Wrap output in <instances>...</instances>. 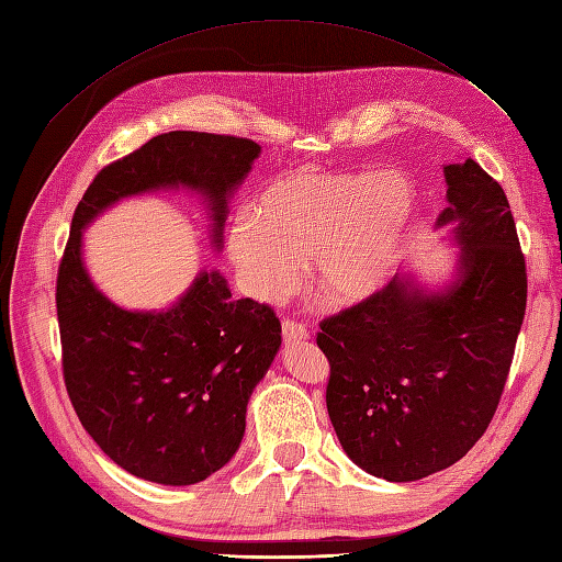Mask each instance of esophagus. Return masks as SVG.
<instances>
[{
	"label": "esophagus",
	"mask_w": 562,
	"mask_h": 562,
	"mask_svg": "<svg viewBox=\"0 0 562 562\" xmlns=\"http://www.w3.org/2000/svg\"><path fill=\"white\" fill-rule=\"evenodd\" d=\"M283 340L289 346H295V344H303V340L310 338V331L305 328V324H300L295 319H283Z\"/></svg>",
	"instance_id": "esophagus-1"
}]
</instances>
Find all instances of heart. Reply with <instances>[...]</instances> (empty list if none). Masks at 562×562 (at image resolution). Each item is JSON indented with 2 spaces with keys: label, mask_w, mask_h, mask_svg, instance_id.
Returning a JSON list of instances; mask_svg holds the SVG:
<instances>
[{
  "label": "heart",
  "mask_w": 562,
  "mask_h": 562,
  "mask_svg": "<svg viewBox=\"0 0 562 562\" xmlns=\"http://www.w3.org/2000/svg\"><path fill=\"white\" fill-rule=\"evenodd\" d=\"M417 212L403 171H297L271 181L228 231L243 289L277 300L307 259L314 289L331 305H355L389 283Z\"/></svg>",
  "instance_id": "1"
}]
</instances>
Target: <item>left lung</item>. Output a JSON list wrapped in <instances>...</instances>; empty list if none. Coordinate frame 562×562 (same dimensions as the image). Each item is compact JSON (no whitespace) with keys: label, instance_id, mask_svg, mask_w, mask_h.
I'll list each match as a JSON object with an SVG mask.
<instances>
[{"label":"left lung","instance_id":"8db88e82","mask_svg":"<svg viewBox=\"0 0 562 562\" xmlns=\"http://www.w3.org/2000/svg\"><path fill=\"white\" fill-rule=\"evenodd\" d=\"M456 281L429 291L393 277L324 319L326 409L348 458L389 482L441 472L482 439L527 310V267L503 188L474 159L446 164Z\"/></svg>","mask_w":562,"mask_h":562}]
</instances>
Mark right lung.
Returning <instances> with one entry per match:
<instances>
[{"label":"right lung","mask_w":562,"mask_h":562,"mask_svg":"<svg viewBox=\"0 0 562 562\" xmlns=\"http://www.w3.org/2000/svg\"><path fill=\"white\" fill-rule=\"evenodd\" d=\"M259 153L234 135L161 133L104 167L76 207L57 277L66 391L92 441L147 482L198 484L236 456L281 322L269 305L231 297L218 271H200L167 310H123L90 279L83 228L123 198L188 188L210 204L218 250L228 198Z\"/></svg>","instance_id":"right-lung-1"}]
</instances>
